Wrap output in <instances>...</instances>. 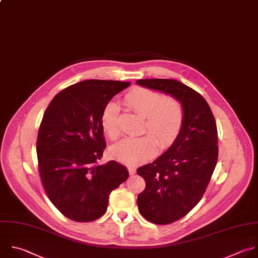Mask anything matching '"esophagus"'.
Returning a JSON list of instances; mask_svg holds the SVG:
<instances>
[{"label":"esophagus","mask_w":258,"mask_h":258,"mask_svg":"<svg viewBox=\"0 0 258 258\" xmlns=\"http://www.w3.org/2000/svg\"><path fill=\"white\" fill-rule=\"evenodd\" d=\"M127 169H128V172L131 175H134L136 173V169L134 167H127Z\"/></svg>","instance_id":"1"}]
</instances>
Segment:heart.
I'll list each match as a JSON object with an SVG mask.
<instances>
[{
	"instance_id": "b5f03b06",
	"label": "heart",
	"mask_w": 258,
	"mask_h": 258,
	"mask_svg": "<svg viewBox=\"0 0 258 258\" xmlns=\"http://www.w3.org/2000/svg\"><path fill=\"white\" fill-rule=\"evenodd\" d=\"M124 104L134 113L145 117L143 131L152 135L124 139L112 146L110 155L114 159L137 165L154 156L159 145L162 149H166L177 139L183 125L184 112L175 98L157 91L137 88L124 97ZM101 124L111 140L120 137V112L116 103L111 102L106 105L102 112Z\"/></svg>"
}]
</instances>
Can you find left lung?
I'll use <instances>...</instances> for the list:
<instances>
[{"label":"left lung","instance_id":"left-lung-1","mask_svg":"<svg viewBox=\"0 0 258 258\" xmlns=\"http://www.w3.org/2000/svg\"><path fill=\"white\" fill-rule=\"evenodd\" d=\"M169 94L183 108L182 128L168 150L153 163L138 168L146 188L138 196L141 215L151 223L166 225L187 215L202 200L218 161V132L205 98L172 79L136 82Z\"/></svg>","mask_w":258,"mask_h":258}]
</instances>
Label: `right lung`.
I'll use <instances>...</instances> for the list:
<instances>
[{
  "label": "right lung",
  "mask_w": 258,
  "mask_h": 258,
  "mask_svg": "<svg viewBox=\"0 0 258 258\" xmlns=\"http://www.w3.org/2000/svg\"><path fill=\"white\" fill-rule=\"evenodd\" d=\"M130 82L86 80L69 86L47 106L37 136L40 178L54 207L76 222L97 220L111 191L128 177L116 161L97 162L106 148L101 116Z\"/></svg>",
  "instance_id": "add662e5"
}]
</instances>
